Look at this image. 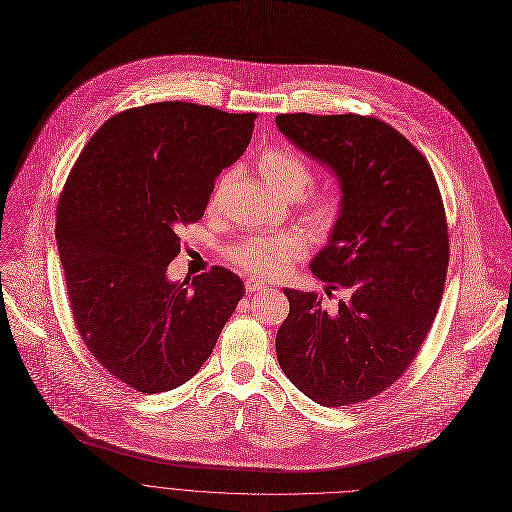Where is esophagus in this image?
I'll use <instances>...</instances> for the list:
<instances>
[{
    "label": "esophagus",
    "mask_w": 512,
    "mask_h": 512,
    "mask_svg": "<svg viewBox=\"0 0 512 512\" xmlns=\"http://www.w3.org/2000/svg\"><path fill=\"white\" fill-rule=\"evenodd\" d=\"M264 287H266V283L260 281V279H246V291H248V293L260 291V289H264Z\"/></svg>",
    "instance_id": "1"
}]
</instances>
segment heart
<instances>
[{"label": "heart", "instance_id": "heart-1", "mask_svg": "<svg viewBox=\"0 0 512 512\" xmlns=\"http://www.w3.org/2000/svg\"><path fill=\"white\" fill-rule=\"evenodd\" d=\"M260 175L266 184L281 196H299L312 182L310 165L291 150L268 148L258 159ZM231 182V173H225L217 184L210 204L217 206L227 184ZM343 196L335 188H326L312 194L306 202V223L318 235H326L337 227L343 215ZM310 237L304 231H281L268 235H252L227 250V258L239 268L248 270L258 277H277L285 270L302 260L308 254Z\"/></svg>", "mask_w": 512, "mask_h": 512}]
</instances>
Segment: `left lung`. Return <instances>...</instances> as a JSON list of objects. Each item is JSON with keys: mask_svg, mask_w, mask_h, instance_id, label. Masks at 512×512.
Instances as JSON below:
<instances>
[{"mask_svg": "<svg viewBox=\"0 0 512 512\" xmlns=\"http://www.w3.org/2000/svg\"><path fill=\"white\" fill-rule=\"evenodd\" d=\"M279 130L339 179L343 215L312 260L314 277L349 289L335 312L285 289L277 359L306 397L368 401L411 366L440 308L448 227L430 163L393 126L355 113H281Z\"/></svg>", "mask_w": 512, "mask_h": 512, "instance_id": "left-lung-1", "label": "left lung"}]
</instances>
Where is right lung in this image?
Returning a JSON list of instances; mask_svg holds the SVG:
<instances>
[{
	"label": "right lung",
	"instance_id": "1",
	"mask_svg": "<svg viewBox=\"0 0 512 512\" xmlns=\"http://www.w3.org/2000/svg\"><path fill=\"white\" fill-rule=\"evenodd\" d=\"M254 119L184 101L126 109L88 140L59 196L55 239L80 339L138 393L188 382L244 297L223 266L182 283L167 266Z\"/></svg>",
	"mask_w": 512,
	"mask_h": 512
}]
</instances>
